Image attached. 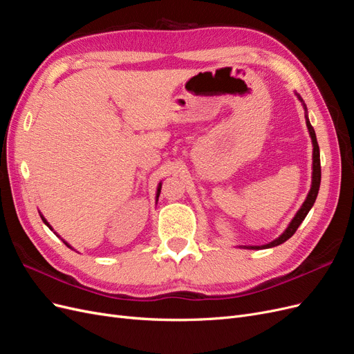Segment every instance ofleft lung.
Segmentation results:
<instances>
[{"label":"left lung","mask_w":354,"mask_h":354,"mask_svg":"<svg viewBox=\"0 0 354 354\" xmlns=\"http://www.w3.org/2000/svg\"><path fill=\"white\" fill-rule=\"evenodd\" d=\"M297 94V93H295ZM297 97L299 99V102L303 103L304 106V111H306V124H307V128H308V134L310 137H312V145H313V173H312V187H310V192L304 201V203L301 205V208H299L297 211V214L294 216V218L291 220V223L288 224V227L285 229V232L281 234L279 238H276L274 241L266 243V245H261V246H243V248H248V250H266V248H273V246H277L283 243L285 241H288L289 238L292 236V234L297 232V229L299 227V224L303 223V220L306 218V216L308 214V211L312 209L313 203L317 198V194H319V187H320V153H319V145H317V140H316V133L313 130L312 124H310L308 121V115H307V108L306 104L303 102V99L299 97V94H297Z\"/></svg>","instance_id":"1"}]
</instances>
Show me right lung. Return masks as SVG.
Segmentation results:
<instances>
[{"mask_svg":"<svg viewBox=\"0 0 354 354\" xmlns=\"http://www.w3.org/2000/svg\"><path fill=\"white\" fill-rule=\"evenodd\" d=\"M160 187H162V183H159V185H158V189H156V201H158V198H159V194H160ZM39 216H41L42 221H44V224H46V226H47V227H48L50 230H53V227L50 226V224H48V221H47V220L44 218V216H42V214H39ZM55 233H56V232H55ZM56 236H59V234H57V233H56ZM59 238H60V236H59ZM62 241L66 243V246H68V248H72V246H71V245H69V243H68V242H66L65 239H62ZM72 250H73V248H72Z\"/></svg>","mask_w":354,"mask_h":354,"instance_id":"obj_1","label":"right lung"}]
</instances>
